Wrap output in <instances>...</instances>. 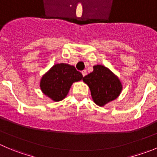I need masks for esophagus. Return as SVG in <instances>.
I'll return each mask as SVG.
<instances>
[{"label": "esophagus", "mask_w": 157, "mask_h": 157, "mask_svg": "<svg viewBox=\"0 0 157 157\" xmlns=\"http://www.w3.org/2000/svg\"><path fill=\"white\" fill-rule=\"evenodd\" d=\"M81 73H82V75H83V77H85V76L87 75V70H83Z\"/></svg>", "instance_id": "34e87169"}]
</instances>
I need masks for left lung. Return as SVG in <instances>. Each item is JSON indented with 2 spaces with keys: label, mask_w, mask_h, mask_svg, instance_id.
<instances>
[{
  "label": "left lung",
  "mask_w": 157,
  "mask_h": 157,
  "mask_svg": "<svg viewBox=\"0 0 157 157\" xmlns=\"http://www.w3.org/2000/svg\"><path fill=\"white\" fill-rule=\"evenodd\" d=\"M93 68V72L83 77V81L88 85L94 103L105 106L119 96L122 85L118 77L105 66L96 65Z\"/></svg>",
  "instance_id": "1"
}]
</instances>
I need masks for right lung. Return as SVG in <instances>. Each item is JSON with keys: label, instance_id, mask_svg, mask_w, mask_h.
Wrapping results in <instances>:
<instances>
[{"label": "right lung", "instance_id": "1", "mask_svg": "<svg viewBox=\"0 0 157 157\" xmlns=\"http://www.w3.org/2000/svg\"><path fill=\"white\" fill-rule=\"evenodd\" d=\"M83 75L74 66L67 63L55 64L40 80L42 93L54 101H62L68 94L74 82L80 81Z\"/></svg>", "mask_w": 157, "mask_h": 157}]
</instances>
